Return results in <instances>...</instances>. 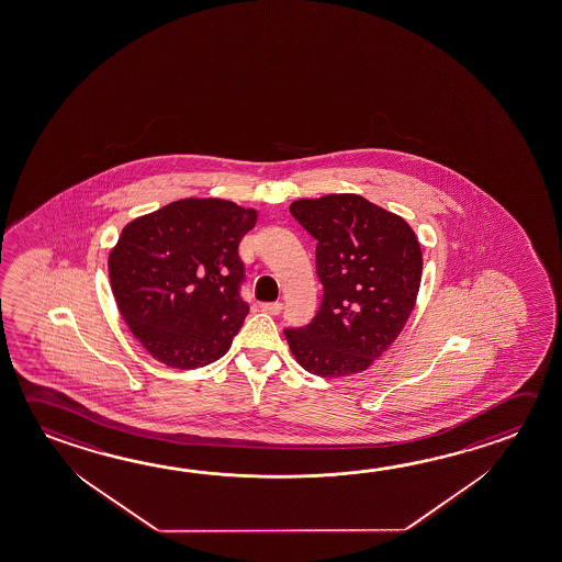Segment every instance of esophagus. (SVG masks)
<instances>
[{
	"label": "esophagus",
	"instance_id": "esophagus-1",
	"mask_svg": "<svg viewBox=\"0 0 562 562\" xmlns=\"http://www.w3.org/2000/svg\"><path fill=\"white\" fill-rule=\"evenodd\" d=\"M282 307L284 304L282 302H270V304H260V310L265 312V314L278 315L282 312Z\"/></svg>",
	"mask_w": 562,
	"mask_h": 562
}]
</instances>
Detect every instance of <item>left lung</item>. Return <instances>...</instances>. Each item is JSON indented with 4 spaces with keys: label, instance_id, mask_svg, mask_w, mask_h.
I'll return each instance as SVG.
<instances>
[{
    "label": "left lung",
    "instance_id": "obj_1",
    "mask_svg": "<svg viewBox=\"0 0 562 562\" xmlns=\"http://www.w3.org/2000/svg\"><path fill=\"white\" fill-rule=\"evenodd\" d=\"M290 213L317 240L324 284L312 324L284 331L292 355L317 376L363 373L414 310L423 278L418 238L403 217L355 193L300 199Z\"/></svg>",
    "mask_w": 562,
    "mask_h": 562
}]
</instances>
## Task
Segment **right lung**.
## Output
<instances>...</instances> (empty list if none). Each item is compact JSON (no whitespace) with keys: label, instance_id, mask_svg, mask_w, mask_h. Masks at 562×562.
<instances>
[{"label":"right lung","instance_id":"add662e5","mask_svg":"<svg viewBox=\"0 0 562 562\" xmlns=\"http://www.w3.org/2000/svg\"><path fill=\"white\" fill-rule=\"evenodd\" d=\"M255 225V209L189 198L122 228L109 257L112 294L159 363L198 369L227 353L248 314L238 243Z\"/></svg>","mask_w":562,"mask_h":562}]
</instances>
